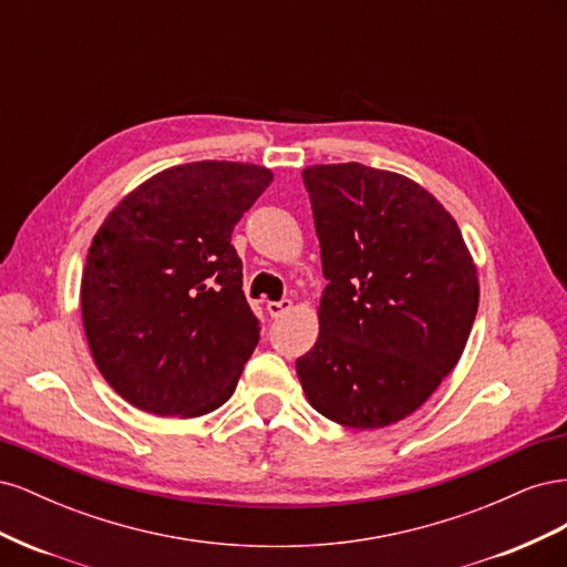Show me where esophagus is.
Here are the masks:
<instances>
[{"instance_id":"1","label":"esophagus","mask_w":567,"mask_h":567,"mask_svg":"<svg viewBox=\"0 0 567 567\" xmlns=\"http://www.w3.org/2000/svg\"><path fill=\"white\" fill-rule=\"evenodd\" d=\"M293 310V302L290 300H279V302H267V312H269V317H274V319H279V317H284L286 312H290Z\"/></svg>"}]
</instances>
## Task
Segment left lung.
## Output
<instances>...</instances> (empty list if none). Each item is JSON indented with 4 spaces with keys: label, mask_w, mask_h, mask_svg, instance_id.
Returning a JSON list of instances; mask_svg holds the SVG:
<instances>
[{
    "label": "left lung",
    "mask_w": 567,
    "mask_h": 567,
    "mask_svg": "<svg viewBox=\"0 0 567 567\" xmlns=\"http://www.w3.org/2000/svg\"><path fill=\"white\" fill-rule=\"evenodd\" d=\"M321 269L315 348L296 371L321 416L406 419L463 354L480 284L456 219L421 184L362 163L302 169Z\"/></svg>",
    "instance_id": "obj_1"
}]
</instances>
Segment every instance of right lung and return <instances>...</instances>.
I'll use <instances>...</instances> for the list:
<instances>
[{"mask_svg": "<svg viewBox=\"0 0 567 567\" xmlns=\"http://www.w3.org/2000/svg\"><path fill=\"white\" fill-rule=\"evenodd\" d=\"M271 179L252 163L175 165L99 227L80 286L84 336L101 375L132 406L194 419L234 394L260 321L231 231Z\"/></svg>", "mask_w": 567, "mask_h": 567, "instance_id": "1", "label": "right lung"}]
</instances>
